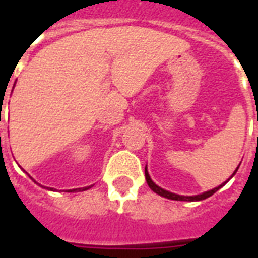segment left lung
I'll return each instance as SVG.
<instances>
[{
  "instance_id": "left-lung-1",
  "label": "left lung",
  "mask_w": 258,
  "mask_h": 258,
  "mask_svg": "<svg viewBox=\"0 0 258 258\" xmlns=\"http://www.w3.org/2000/svg\"><path fill=\"white\" fill-rule=\"evenodd\" d=\"M239 168V166H238ZM238 168L235 169V172L233 173V176L237 173V170H238ZM231 176V177H233ZM145 177H146V181L147 184H149V186L151 188V190H154L155 194H158L160 196H162V198H166V199H172V200H181V202H199V200H204L207 199V198H210L211 195H214L216 192V190L219 189V188H222V186L225 185V184H222V185L216 186V188H214V189L211 190H207V192H204V194H200V195H196V196H181V195H176V194H172V192H169V190H165L162 189L161 186H158L155 182H153V180L150 178V176H149V172H147V169L145 168ZM230 180V178H229ZM227 182V181H226Z\"/></svg>"
}]
</instances>
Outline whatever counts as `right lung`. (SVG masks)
Masks as SVG:
<instances>
[{
	"label": "right lung",
	"mask_w": 258,
	"mask_h": 258,
	"mask_svg": "<svg viewBox=\"0 0 258 258\" xmlns=\"http://www.w3.org/2000/svg\"><path fill=\"white\" fill-rule=\"evenodd\" d=\"M90 186H86V188H77V189H70V190H68V192H74V190H78V192H80V190H86V189H89Z\"/></svg>",
	"instance_id": "right-lung-1"
}]
</instances>
